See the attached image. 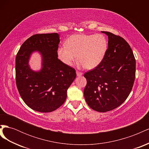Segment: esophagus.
<instances>
[{"instance_id":"34e87169","label":"esophagus","mask_w":149,"mask_h":149,"mask_svg":"<svg viewBox=\"0 0 149 149\" xmlns=\"http://www.w3.org/2000/svg\"><path fill=\"white\" fill-rule=\"evenodd\" d=\"M76 75H77L78 76H82L83 75V73H82V72H79V71H76Z\"/></svg>"}]
</instances>
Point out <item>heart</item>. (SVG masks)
<instances>
[{"label": "heart", "instance_id": "obj_1", "mask_svg": "<svg viewBox=\"0 0 149 149\" xmlns=\"http://www.w3.org/2000/svg\"><path fill=\"white\" fill-rule=\"evenodd\" d=\"M108 42L102 34H76L67 39L66 45L57 48L56 55L63 64L71 66L78 57L77 66L91 70L100 65L104 58Z\"/></svg>", "mask_w": 149, "mask_h": 149}]
</instances>
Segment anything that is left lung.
Returning <instances> with one entry per match:
<instances>
[{"mask_svg": "<svg viewBox=\"0 0 149 149\" xmlns=\"http://www.w3.org/2000/svg\"><path fill=\"white\" fill-rule=\"evenodd\" d=\"M108 37V48L101 63L84 73V96L93 110L105 112L120 106L129 96L136 77V60L131 48L120 36Z\"/></svg>", "mask_w": 149, "mask_h": 149, "instance_id": "obj_1", "label": "left lung"}]
</instances>
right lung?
Listing matches in <instances>:
<instances>
[{
	"instance_id": "obj_1",
	"label": "right lung",
	"mask_w": 149,
	"mask_h": 149,
	"mask_svg": "<svg viewBox=\"0 0 149 149\" xmlns=\"http://www.w3.org/2000/svg\"><path fill=\"white\" fill-rule=\"evenodd\" d=\"M60 42L57 33L33 35L22 45L17 54L18 91L26 104L36 111L49 112L60 107L76 76L73 68L63 64L57 57ZM34 51H38L42 57V68L38 72L33 71L28 65Z\"/></svg>"
}]
</instances>
